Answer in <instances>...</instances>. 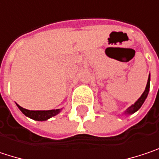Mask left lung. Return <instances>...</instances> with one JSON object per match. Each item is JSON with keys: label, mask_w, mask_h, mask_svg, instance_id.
<instances>
[{"label": "left lung", "mask_w": 159, "mask_h": 159, "mask_svg": "<svg viewBox=\"0 0 159 159\" xmlns=\"http://www.w3.org/2000/svg\"><path fill=\"white\" fill-rule=\"evenodd\" d=\"M149 88H150V75H149V77H148V84H147V87H146L145 91L143 92V94L141 95V97H140V98L135 102V103H134V104H133L131 107H129L128 109L126 110L125 113H134V111H138V110L140 109V107L142 106V104L144 103V102L146 101V99H147V97H148Z\"/></svg>", "instance_id": "1"}]
</instances>
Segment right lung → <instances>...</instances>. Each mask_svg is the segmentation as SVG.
Wrapping results in <instances>:
<instances>
[{"mask_svg":"<svg viewBox=\"0 0 159 159\" xmlns=\"http://www.w3.org/2000/svg\"><path fill=\"white\" fill-rule=\"evenodd\" d=\"M17 106L25 115L28 116L34 120H36V121H46V120L49 119L50 117L57 115L61 111L60 109L49 110V111H30V110L25 109V108L21 107L18 104H17Z\"/></svg>","mask_w":159,"mask_h":159,"instance_id":"add662e5","label":"right lung"}]
</instances>
